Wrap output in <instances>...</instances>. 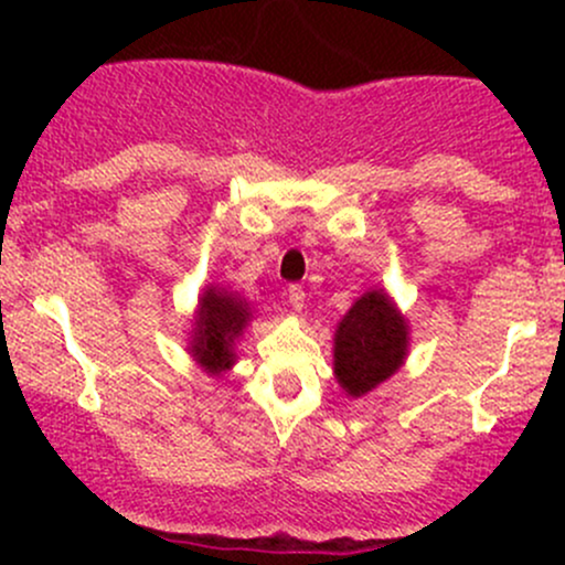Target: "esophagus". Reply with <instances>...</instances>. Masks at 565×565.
Masks as SVG:
<instances>
[{
    "label": "esophagus",
    "instance_id": "obj_1",
    "mask_svg": "<svg viewBox=\"0 0 565 565\" xmlns=\"http://www.w3.org/2000/svg\"><path fill=\"white\" fill-rule=\"evenodd\" d=\"M287 300L291 305V310H297V313H300V310L305 308V291H302V287L291 284V287L287 289Z\"/></svg>",
    "mask_w": 565,
    "mask_h": 565
}]
</instances>
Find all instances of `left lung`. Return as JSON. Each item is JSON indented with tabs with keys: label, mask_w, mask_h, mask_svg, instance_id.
<instances>
[{
	"label": "left lung",
	"mask_w": 565,
	"mask_h": 565,
	"mask_svg": "<svg viewBox=\"0 0 565 565\" xmlns=\"http://www.w3.org/2000/svg\"><path fill=\"white\" fill-rule=\"evenodd\" d=\"M408 355V321L385 289H369L334 329V377L350 398L391 380Z\"/></svg>",
	"instance_id": "obj_1"
}]
</instances>
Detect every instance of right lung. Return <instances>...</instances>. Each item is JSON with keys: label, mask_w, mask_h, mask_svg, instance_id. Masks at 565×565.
I'll list each match as a JSON object with an SVG mask.
<instances>
[{"label": "right lung", "mask_w": 565, "mask_h": 565, "mask_svg": "<svg viewBox=\"0 0 565 565\" xmlns=\"http://www.w3.org/2000/svg\"><path fill=\"white\" fill-rule=\"evenodd\" d=\"M255 319L246 297L220 284H206L193 310L188 353L210 377H223L236 364V345Z\"/></svg>", "instance_id": "add662e5"}]
</instances>
